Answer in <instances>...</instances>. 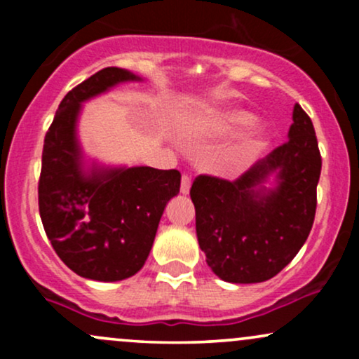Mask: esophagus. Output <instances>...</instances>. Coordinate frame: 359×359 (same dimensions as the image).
<instances>
[{
  "mask_svg": "<svg viewBox=\"0 0 359 359\" xmlns=\"http://www.w3.org/2000/svg\"><path fill=\"white\" fill-rule=\"evenodd\" d=\"M180 192L189 194L191 192V177L182 175V180H180Z\"/></svg>",
  "mask_w": 359,
  "mask_h": 359,
  "instance_id": "esophagus-1",
  "label": "esophagus"
}]
</instances>
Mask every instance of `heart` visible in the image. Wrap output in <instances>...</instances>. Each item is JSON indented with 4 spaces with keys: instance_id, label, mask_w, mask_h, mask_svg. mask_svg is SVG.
<instances>
[{
    "instance_id": "b5f03b06",
    "label": "heart",
    "mask_w": 359,
    "mask_h": 359,
    "mask_svg": "<svg viewBox=\"0 0 359 359\" xmlns=\"http://www.w3.org/2000/svg\"><path fill=\"white\" fill-rule=\"evenodd\" d=\"M257 116L241 108H201L187 113L177 121V131L187 140L222 137L257 125ZM266 145L262 131L250 130L229 143L219 155L221 168H234L258 155Z\"/></svg>"
}]
</instances>
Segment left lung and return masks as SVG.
I'll return each instance as SVG.
<instances>
[{
	"mask_svg": "<svg viewBox=\"0 0 359 359\" xmlns=\"http://www.w3.org/2000/svg\"><path fill=\"white\" fill-rule=\"evenodd\" d=\"M292 119L287 142L234 182L211 175L194 180L197 241L224 282L270 280L311 233L323 160L311 118L299 104Z\"/></svg>",
	"mask_w": 359,
	"mask_h": 359,
	"instance_id": "1",
	"label": "left lung"
}]
</instances>
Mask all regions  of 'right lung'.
Listing matches in <instances>:
<instances>
[{"label":"right lung","mask_w":359,"mask_h":359,"mask_svg":"<svg viewBox=\"0 0 359 359\" xmlns=\"http://www.w3.org/2000/svg\"><path fill=\"white\" fill-rule=\"evenodd\" d=\"M143 81L106 67L69 90L43 142L39 208L59 258L81 277L118 282L145 265L163 209L180 191L179 170L111 167L86 160L77 138L82 104L123 82Z\"/></svg>","instance_id":"right-lung-1"}]
</instances>
